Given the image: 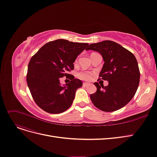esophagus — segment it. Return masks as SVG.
<instances>
[{
    "mask_svg": "<svg viewBox=\"0 0 157 157\" xmlns=\"http://www.w3.org/2000/svg\"><path fill=\"white\" fill-rule=\"evenodd\" d=\"M91 84L90 83H88V82H84L83 83V86H84V87H86V86H90Z\"/></svg>",
    "mask_w": 157,
    "mask_h": 157,
    "instance_id": "34e87169",
    "label": "esophagus"
}]
</instances>
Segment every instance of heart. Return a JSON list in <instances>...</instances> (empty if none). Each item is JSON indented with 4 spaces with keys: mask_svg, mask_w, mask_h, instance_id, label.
<instances>
[{
    "mask_svg": "<svg viewBox=\"0 0 157 157\" xmlns=\"http://www.w3.org/2000/svg\"><path fill=\"white\" fill-rule=\"evenodd\" d=\"M80 78L84 79V80H90L91 78V75L89 73H81L78 75Z\"/></svg>",
    "mask_w": 157,
    "mask_h": 157,
    "instance_id": "1",
    "label": "heart"
}]
</instances>
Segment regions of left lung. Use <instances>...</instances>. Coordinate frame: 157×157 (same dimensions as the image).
Returning <instances> with one entry per match:
<instances>
[{
  "instance_id": "obj_1",
  "label": "left lung",
  "mask_w": 157,
  "mask_h": 157,
  "mask_svg": "<svg viewBox=\"0 0 157 157\" xmlns=\"http://www.w3.org/2000/svg\"><path fill=\"white\" fill-rule=\"evenodd\" d=\"M100 53L104 64L99 73L107 80L105 86L94 82L97 91L91 94L93 104L104 112H113L128 104L136 94L140 82V70L136 57L117 43L106 40L86 48Z\"/></svg>"
}]
</instances>
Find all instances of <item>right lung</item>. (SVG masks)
Instances as JSON below:
<instances>
[{
  "label": "right lung",
  "instance_id": "add662e5",
  "mask_svg": "<svg viewBox=\"0 0 157 157\" xmlns=\"http://www.w3.org/2000/svg\"><path fill=\"white\" fill-rule=\"evenodd\" d=\"M88 44L59 39L45 44L30 59L26 81L32 97L41 109L60 113L72 105L75 93L82 82L68 73L74 69L77 56ZM63 76L71 81L62 86Z\"/></svg>",
  "mask_w": 157,
  "mask_h": 157
}]
</instances>
